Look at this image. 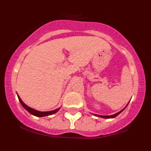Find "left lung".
Here are the masks:
<instances>
[{
    "instance_id": "obj_1",
    "label": "left lung",
    "mask_w": 151,
    "mask_h": 151,
    "mask_svg": "<svg viewBox=\"0 0 151 151\" xmlns=\"http://www.w3.org/2000/svg\"><path fill=\"white\" fill-rule=\"evenodd\" d=\"M126 106V107H127ZM126 107L124 108V109H122V111H120L119 112H118V113L115 114H113V115H111V116H101V115H98V114H95V116H99V117H101V118H105V119H111V118H114V117H116V116H118L119 114L121 112L123 111L125 109H126Z\"/></svg>"
}]
</instances>
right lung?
<instances>
[{
  "label": "right lung",
  "mask_w": 151,
  "mask_h": 151,
  "mask_svg": "<svg viewBox=\"0 0 151 151\" xmlns=\"http://www.w3.org/2000/svg\"><path fill=\"white\" fill-rule=\"evenodd\" d=\"M17 96H18V95H17ZM18 98H19V102L21 103L22 106H23V107L24 108V109H26V110L29 113L32 114V115L35 116L42 117V116H45L52 115V114H55L56 112H58V111H59V109H60V108H58V109H55V110L50 111H39L35 110V109H32V108H30V107H29V106H27V105L25 104L24 103L23 101H22V99L20 98V97L19 96H18Z\"/></svg>",
  "instance_id": "obj_1"
}]
</instances>
